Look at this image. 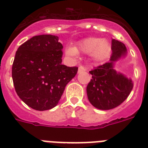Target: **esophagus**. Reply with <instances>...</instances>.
Wrapping results in <instances>:
<instances>
[{
    "label": "esophagus",
    "mask_w": 148,
    "mask_h": 148,
    "mask_svg": "<svg viewBox=\"0 0 148 148\" xmlns=\"http://www.w3.org/2000/svg\"><path fill=\"white\" fill-rule=\"evenodd\" d=\"M86 71V69L84 66H80L78 68V73H79V74H80V73H82V72Z\"/></svg>",
    "instance_id": "esophagus-1"
}]
</instances>
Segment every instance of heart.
<instances>
[{"instance_id": "b5f03b06", "label": "heart", "mask_w": 148, "mask_h": 148, "mask_svg": "<svg viewBox=\"0 0 148 148\" xmlns=\"http://www.w3.org/2000/svg\"><path fill=\"white\" fill-rule=\"evenodd\" d=\"M110 45L107 40L99 38H88L78 42L77 47H68L65 54L70 57H77L78 52L89 54L92 53L93 58L96 60H101L108 54Z\"/></svg>"}]
</instances>
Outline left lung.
Segmentation results:
<instances>
[{
	"label": "left lung",
	"mask_w": 148,
	"mask_h": 148,
	"mask_svg": "<svg viewBox=\"0 0 148 148\" xmlns=\"http://www.w3.org/2000/svg\"><path fill=\"white\" fill-rule=\"evenodd\" d=\"M112 54L108 62L89 71L92 79L86 87V93L92 105L100 110H110L122 104L133 88V82L114 69L116 61L126 56L124 43L112 40Z\"/></svg>",
	"instance_id": "8db88e82"
}]
</instances>
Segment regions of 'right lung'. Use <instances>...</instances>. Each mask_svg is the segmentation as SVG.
<instances>
[{
    "label": "right lung",
    "instance_id": "add662e5",
    "mask_svg": "<svg viewBox=\"0 0 148 148\" xmlns=\"http://www.w3.org/2000/svg\"><path fill=\"white\" fill-rule=\"evenodd\" d=\"M62 44L59 37L34 36L18 47L12 67L18 97L30 108L46 110L56 106L77 67L62 64Z\"/></svg>",
    "mask_w": 148,
    "mask_h": 148
}]
</instances>
